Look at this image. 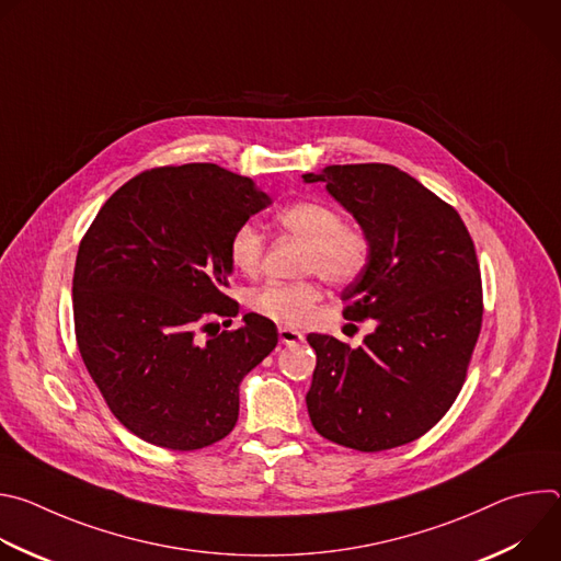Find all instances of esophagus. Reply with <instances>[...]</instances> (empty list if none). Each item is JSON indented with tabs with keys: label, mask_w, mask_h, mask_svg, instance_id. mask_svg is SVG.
<instances>
[{
	"label": "esophagus",
	"mask_w": 561,
	"mask_h": 561,
	"mask_svg": "<svg viewBox=\"0 0 561 561\" xmlns=\"http://www.w3.org/2000/svg\"><path fill=\"white\" fill-rule=\"evenodd\" d=\"M279 342L286 344V346H293V344H299L304 342V335L293 331V329H279Z\"/></svg>",
	"instance_id": "obj_1"
}]
</instances>
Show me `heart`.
<instances>
[{
    "label": "heart",
    "mask_w": 561,
    "mask_h": 561,
    "mask_svg": "<svg viewBox=\"0 0 561 561\" xmlns=\"http://www.w3.org/2000/svg\"><path fill=\"white\" fill-rule=\"evenodd\" d=\"M275 224L301 239V271L317 273L333 286L355 284L370 264V239L355 221L342 219L327 202L304 199L282 208ZM264 255V237L253 224L237 226L228 242V257L242 273H255ZM319 299L314 279H268L249 295V306L279 327L306 324Z\"/></svg>",
    "instance_id": "obj_1"
}]
</instances>
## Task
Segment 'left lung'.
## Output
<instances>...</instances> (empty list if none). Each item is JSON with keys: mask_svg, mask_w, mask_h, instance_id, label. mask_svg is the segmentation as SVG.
Returning a JSON list of instances; mask_svg holds the SVG:
<instances>
[{"mask_svg": "<svg viewBox=\"0 0 561 561\" xmlns=\"http://www.w3.org/2000/svg\"><path fill=\"white\" fill-rule=\"evenodd\" d=\"M370 239L366 273L342 293L351 322L375 319L359 348L310 333L306 407L314 431L362 453L420 439L457 399L482 331V275L459 213L388 164L306 173Z\"/></svg>", "mask_w": 561, "mask_h": 561, "instance_id": "left-lung-1", "label": "left lung"}]
</instances>
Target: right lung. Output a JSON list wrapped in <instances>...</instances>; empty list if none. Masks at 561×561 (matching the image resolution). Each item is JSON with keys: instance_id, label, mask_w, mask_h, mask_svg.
Here are the masks:
<instances>
[{"instance_id": "1", "label": "right lung", "mask_w": 561, "mask_h": 561, "mask_svg": "<svg viewBox=\"0 0 561 561\" xmlns=\"http://www.w3.org/2000/svg\"><path fill=\"white\" fill-rule=\"evenodd\" d=\"M271 204L217 164L157 167L117 188L82 237L75 337L111 413L139 439L197 450L237 424L239 383L277 346L271 319L224 295L237 226Z\"/></svg>"}]
</instances>
